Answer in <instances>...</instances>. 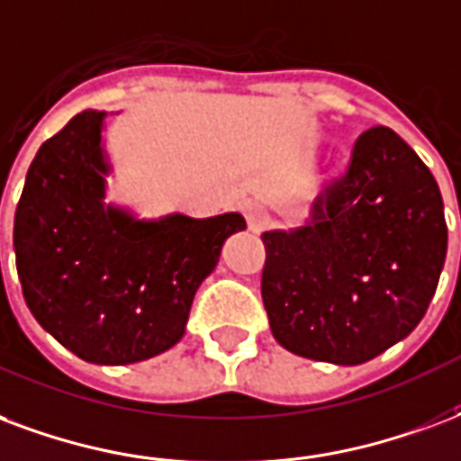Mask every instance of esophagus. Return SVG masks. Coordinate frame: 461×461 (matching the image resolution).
<instances>
[{
  "mask_svg": "<svg viewBox=\"0 0 461 461\" xmlns=\"http://www.w3.org/2000/svg\"><path fill=\"white\" fill-rule=\"evenodd\" d=\"M241 212H244V217H247V224L251 231H264L266 227L271 224V214H268V210H266L261 203H257V200H249V203H244Z\"/></svg>",
  "mask_w": 461,
  "mask_h": 461,
  "instance_id": "esophagus-1",
  "label": "esophagus"
}]
</instances>
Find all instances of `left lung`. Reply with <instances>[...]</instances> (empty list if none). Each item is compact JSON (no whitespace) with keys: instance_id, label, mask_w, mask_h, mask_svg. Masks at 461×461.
I'll list each match as a JSON object with an SVG mask.
<instances>
[{"instance_id":"8db88e82","label":"left lung","mask_w":461,"mask_h":461,"mask_svg":"<svg viewBox=\"0 0 461 461\" xmlns=\"http://www.w3.org/2000/svg\"><path fill=\"white\" fill-rule=\"evenodd\" d=\"M261 298L288 352L354 366L418 327L447 254L439 187L388 126L354 141L310 221L264 231Z\"/></svg>"}]
</instances>
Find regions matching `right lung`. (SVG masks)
<instances>
[{"label":"right lung","mask_w":461,"mask_h":461,"mask_svg":"<svg viewBox=\"0 0 461 461\" xmlns=\"http://www.w3.org/2000/svg\"><path fill=\"white\" fill-rule=\"evenodd\" d=\"M104 117L80 112L41 146L14 214V251L39 325L80 359L119 366L180 342L200 283L247 221H146L104 204Z\"/></svg>","instance_id":"1"}]
</instances>
